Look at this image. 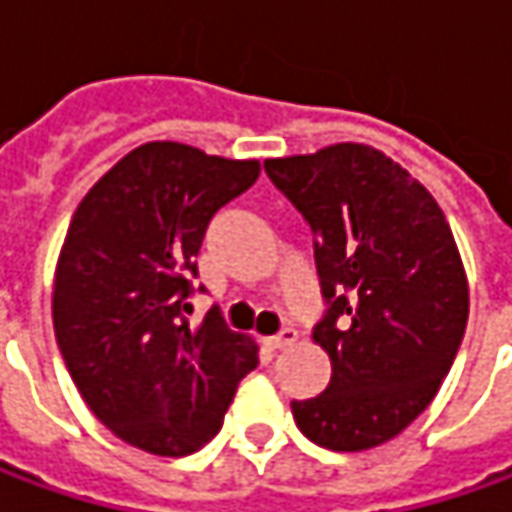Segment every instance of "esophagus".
<instances>
[{
    "label": "esophagus",
    "instance_id": "34e87169",
    "mask_svg": "<svg viewBox=\"0 0 512 512\" xmlns=\"http://www.w3.org/2000/svg\"><path fill=\"white\" fill-rule=\"evenodd\" d=\"M296 339H299V333H296L293 327H285L279 336H270V339H265V344L270 347V350H287V347H293V344H296Z\"/></svg>",
    "mask_w": 512,
    "mask_h": 512
}]
</instances>
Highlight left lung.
<instances>
[{"instance_id":"obj_1","label":"left lung","mask_w":512,"mask_h":512,"mask_svg":"<svg viewBox=\"0 0 512 512\" xmlns=\"http://www.w3.org/2000/svg\"><path fill=\"white\" fill-rule=\"evenodd\" d=\"M313 230L325 319L313 342L333 373L325 393L290 402L310 442L370 450L390 442L439 393L467 327V276L442 207L370 145L267 159Z\"/></svg>"}]
</instances>
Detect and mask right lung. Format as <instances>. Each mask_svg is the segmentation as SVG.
<instances>
[{"instance_id":"1","label":"right lung","mask_w":512,"mask_h":512,"mask_svg":"<svg viewBox=\"0 0 512 512\" xmlns=\"http://www.w3.org/2000/svg\"><path fill=\"white\" fill-rule=\"evenodd\" d=\"M259 170L256 159L148 142L90 187L70 219L53 279L56 342L96 419L153 456L205 447L259 364L256 342L216 307L190 325L187 302L210 219Z\"/></svg>"}]
</instances>
